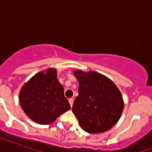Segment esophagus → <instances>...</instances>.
Masks as SVG:
<instances>
[{
	"label": "esophagus",
	"instance_id": "1",
	"mask_svg": "<svg viewBox=\"0 0 152 152\" xmlns=\"http://www.w3.org/2000/svg\"><path fill=\"white\" fill-rule=\"evenodd\" d=\"M69 104H70V106H71V107H72V105H73V99H69Z\"/></svg>",
	"mask_w": 152,
	"mask_h": 152
}]
</instances>
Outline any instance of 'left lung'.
<instances>
[{"mask_svg":"<svg viewBox=\"0 0 152 152\" xmlns=\"http://www.w3.org/2000/svg\"><path fill=\"white\" fill-rule=\"evenodd\" d=\"M73 73L79 81V95L72 110L80 127L92 134L110 129L124 110L122 95L118 87L96 72L76 70Z\"/></svg>","mask_w":152,"mask_h":152,"instance_id":"8db88e82","label":"left lung"}]
</instances>
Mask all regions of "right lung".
I'll use <instances>...</instances> for the list:
<instances>
[{
	"instance_id": "add662e5",
	"label": "right lung",
	"mask_w": 152,
	"mask_h": 152,
	"mask_svg": "<svg viewBox=\"0 0 152 152\" xmlns=\"http://www.w3.org/2000/svg\"><path fill=\"white\" fill-rule=\"evenodd\" d=\"M20 103L27 117L40 125H50L71 109L52 68L38 72L23 86Z\"/></svg>"
}]
</instances>
